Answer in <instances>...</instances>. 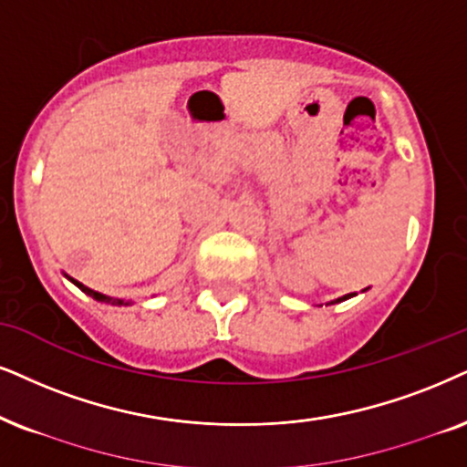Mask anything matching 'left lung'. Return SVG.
Listing matches in <instances>:
<instances>
[{
    "label": "left lung",
    "mask_w": 467,
    "mask_h": 467,
    "mask_svg": "<svg viewBox=\"0 0 467 467\" xmlns=\"http://www.w3.org/2000/svg\"><path fill=\"white\" fill-rule=\"evenodd\" d=\"M364 291H368V288H364ZM362 291V293H364ZM353 295H356V293H349V295H342V297H338V299H332V302H327L326 306H332V304H340V302H345V299H351L353 297Z\"/></svg>",
    "instance_id": "obj_1"
}]
</instances>
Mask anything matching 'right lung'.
Wrapping results in <instances>:
<instances>
[{
    "label": "right lung",
    "instance_id": "obj_1",
    "mask_svg": "<svg viewBox=\"0 0 467 467\" xmlns=\"http://www.w3.org/2000/svg\"><path fill=\"white\" fill-rule=\"evenodd\" d=\"M64 277H67V280L73 282V285H75L77 288H81V291H84L86 295H90L92 299H97V302L111 304V306H129V304H131V302H125V299H116V297H109V295H103V293H99V291H92V288L84 286V285H81L79 280H75V277H70V275H67V274H64Z\"/></svg>",
    "mask_w": 467,
    "mask_h": 467
}]
</instances>
